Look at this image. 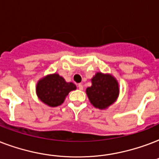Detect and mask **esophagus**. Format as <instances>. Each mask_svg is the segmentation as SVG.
<instances>
[{
    "label": "esophagus",
    "instance_id": "esophagus-1",
    "mask_svg": "<svg viewBox=\"0 0 159 159\" xmlns=\"http://www.w3.org/2000/svg\"><path fill=\"white\" fill-rule=\"evenodd\" d=\"M77 87H78L79 90H83V85L81 84V83H80V84H78V86H77Z\"/></svg>",
    "mask_w": 159,
    "mask_h": 159
}]
</instances>
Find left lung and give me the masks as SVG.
I'll use <instances>...</instances> for the list:
<instances>
[{"instance_id": "8db88e82", "label": "left lung", "mask_w": 159, "mask_h": 159, "mask_svg": "<svg viewBox=\"0 0 159 159\" xmlns=\"http://www.w3.org/2000/svg\"><path fill=\"white\" fill-rule=\"evenodd\" d=\"M86 92L92 106L101 110L106 109L118 98L119 83L112 75L97 72Z\"/></svg>"}]
</instances>
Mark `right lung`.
Segmentation results:
<instances>
[{
    "instance_id": "right-lung-1",
    "label": "right lung",
    "mask_w": 159,
    "mask_h": 159,
    "mask_svg": "<svg viewBox=\"0 0 159 159\" xmlns=\"http://www.w3.org/2000/svg\"><path fill=\"white\" fill-rule=\"evenodd\" d=\"M76 85L67 82L57 73L47 75L41 78L36 86L39 99L51 107H56L63 103L71 91L76 90Z\"/></svg>"
}]
</instances>
